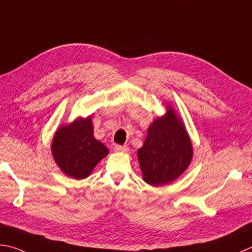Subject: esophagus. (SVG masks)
I'll return each instance as SVG.
<instances>
[{
    "instance_id": "esophagus-1",
    "label": "esophagus",
    "mask_w": 252,
    "mask_h": 252,
    "mask_svg": "<svg viewBox=\"0 0 252 252\" xmlns=\"http://www.w3.org/2000/svg\"><path fill=\"white\" fill-rule=\"evenodd\" d=\"M113 150H115L116 152L126 153V152L129 151V147H127L126 145H119V144H117V145H115V147H113Z\"/></svg>"
}]
</instances>
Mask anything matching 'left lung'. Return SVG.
Masks as SVG:
<instances>
[{
  "label": "left lung",
  "instance_id": "1",
  "mask_svg": "<svg viewBox=\"0 0 252 252\" xmlns=\"http://www.w3.org/2000/svg\"><path fill=\"white\" fill-rule=\"evenodd\" d=\"M137 157L143 179L151 186L169 184L189 166L192 158L191 141L171 108L149 127Z\"/></svg>",
  "mask_w": 252,
  "mask_h": 252
}]
</instances>
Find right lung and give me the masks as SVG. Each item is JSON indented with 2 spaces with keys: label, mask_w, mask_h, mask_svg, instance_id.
I'll use <instances>...</instances> for the list:
<instances>
[{
  "label": "right lung",
  "mask_w": 252,
  "mask_h": 252,
  "mask_svg": "<svg viewBox=\"0 0 252 252\" xmlns=\"http://www.w3.org/2000/svg\"><path fill=\"white\" fill-rule=\"evenodd\" d=\"M52 154L64 174L74 179H84L108 155V150L94 137L92 119L87 117L61 126L56 132Z\"/></svg>",
  "instance_id": "right-lung-1"
}]
</instances>
